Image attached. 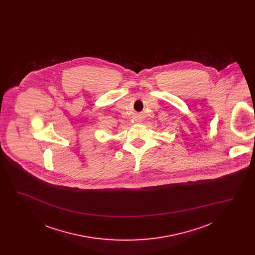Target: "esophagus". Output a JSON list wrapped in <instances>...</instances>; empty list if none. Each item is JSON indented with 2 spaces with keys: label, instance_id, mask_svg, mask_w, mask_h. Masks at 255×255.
<instances>
[{
  "label": "esophagus",
  "instance_id": "34e87169",
  "mask_svg": "<svg viewBox=\"0 0 255 255\" xmlns=\"http://www.w3.org/2000/svg\"><path fill=\"white\" fill-rule=\"evenodd\" d=\"M134 122H135V123H140V122H141V118H140L139 116L135 117V118H134Z\"/></svg>",
  "mask_w": 255,
  "mask_h": 255
}]
</instances>
